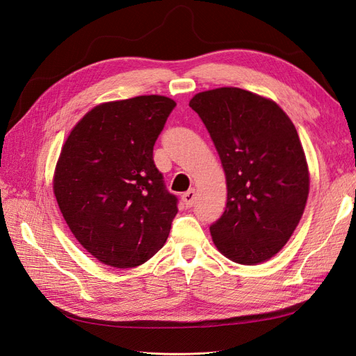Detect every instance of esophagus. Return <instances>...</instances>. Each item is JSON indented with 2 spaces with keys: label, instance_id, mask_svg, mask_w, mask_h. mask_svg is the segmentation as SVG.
I'll return each mask as SVG.
<instances>
[{
  "label": "esophagus",
  "instance_id": "34e87169",
  "mask_svg": "<svg viewBox=\"0 0 356 356\" xmlns=\"http://www.w3.org/2000/svg\"><path fill=\"white\" fill-rule=\"evenodd\" d=\"M182 202H184V204L187 208H191L193 204L196 203V191L195 190H188V191H186L184 195H182Z\"/></svg>",
  "mask_w": 356,
  "mask_h": 356
}]
</instances>
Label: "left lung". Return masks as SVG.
<instances>
[{
	"mask_svg": "<svg viewBox=\"0 0 356 356\" xmlns=\"http://www.w3.org/2000/svg\"><path fill=\"white\" fill-rule=\"evenodd\" d=\"M190 106L207 126L227 181L212 241L234 263H263L294 233L309 196L296 127L276 102L239 88L200 92Z\"/></svg>",
	"mask_w": 356,
	"mask_h": 356,
	"instance_id": "obj_1",
	"label": "left lung"
}]
</instances>
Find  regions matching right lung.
Wrapping results in <instances>:
<instances>
[{
  "label": "right lung",
  "instance_id": "add662e5",
  "mask_svg": "<svg viewBox=\"0 0 356 356\" xmlns=\"http://www.w3.org/2000/svg\"><path fill=\"white\" fill-rule=\"evenodd\" d=\"M175 106L159 95L101 104L62 147L53 178L59 209L104 264H144L168 239L178 199L166 190L153 147Z\"/></svg>",
  "mask_w": 356,
  "mask_h": 356
}]
</instances>
